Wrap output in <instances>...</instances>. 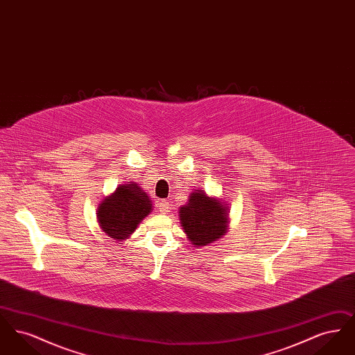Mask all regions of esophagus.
<instances>
[{"label":"esophagus","mask_w":355,"mask_h":355,"mask_svg":"<svg viewBox=\"0 0 355 355\" xmlns=\"http://www.w3.org/2000/svg\"><path fill=\"white\" fill-rule=\"evenodd\" d=\"M158 209H159V211H161L162 214H166L170 209L169 201H168V200H159V201H158Z\"/></svg>","instance_id":"34e87169"}]
</instances>
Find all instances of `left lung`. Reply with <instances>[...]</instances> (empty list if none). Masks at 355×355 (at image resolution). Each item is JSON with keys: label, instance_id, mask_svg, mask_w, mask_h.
<instances>
[{"label": "left lung", "instance_id": "left-lung-1", "mask_svg": "<svg viewBox=\"0 0 355 355\" xmlns=\"http://www.w3.org/2000/svg\"><path fill=\"white\" fill-rule=\"evenodd\" d=\"M181 223L189 241L196 246H206L226 232V210L220 201L210 198L202 190L191 193L189 202L180 210Z\"/></svg>", "mask_w": 355, "mask_h": 355}]
</instances>
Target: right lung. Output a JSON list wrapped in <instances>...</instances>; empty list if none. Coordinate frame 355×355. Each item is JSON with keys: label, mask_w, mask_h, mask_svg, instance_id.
Returning <instances> with one entry per match:
<instances>
[{"label": "right lung", "mask_w": 355, "mask_h": 355, "mask_svg": "<svg viewBox=\"0 0 355 355\" xmlns=\"http://www.w3.org/2000/svg\"><path fill=\"white\" fill-rule=\"evenodd\" d=\"M152 210V202L137 184L121 185L98 206L102 230L116 241L126 239Z\"/></svg>", "instance_id": "add662e5"}]
</instances>
